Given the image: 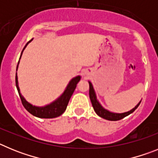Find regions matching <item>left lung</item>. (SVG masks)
Returning <instances> with one entry per match:
<instances>
[{"label":"left lung","instance_id":"8db88e82","mask_svg":"<svg viewBox=\"0 0 158 158\" xmlns=\"http://www.w3.org/2000/svg\"><path fill=\"white\" fill-rule=\"evenodd\" d=\"M89 97H90V100H91L93 109H94V111H96V114H97L99 116L101 117V118H105V119H107V120H110V121L120 120V119L123 118L124 117L127 116V115H129L130 114L134 112L135 109H137V107H139V104H140L141 103V102H139V104H137V106H135L133 109L131 110L130 111H127V112L121 113V114L110 112V111L104 109V107L100 105V103L98 102V100H96V94H95L94 89H93V85H92L91 82H89Z\"/></svg>","mask_w":158,"mask_h":158}]
</instances>
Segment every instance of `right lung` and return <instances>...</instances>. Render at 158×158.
<instances>
[{
    "label": "right lung",
    "mask_w": 158,
    "mask_h": 158,
    "mask_svg": "<svg viewBox=\"0 0 158 158\" xmlns=\"http://www.w3.org/2000/svg\"><path fill=\"white\" fill-rule=\"evenodd\" d=\"M31 40H30V41L26 44L24 48L23 49V51L24 50L25 47H27V44H28ZM23 51H22V53H23ZM22 53H21V55H22ZM21 55H20L19 58H21ZM18 64H19V62H18ZM17 67H18V65H17ZM17 67H16V69H17ZM80 79H81L80 76H77L76 77L73 78L72 80L70 81V82L69 83V85H68V86H67L66 89L65 90L63 94L60 96L58 100H55L54 102H53L52 104L45 106V107H35V106L31 105V104H29L28 102H27L26 100H25V99L23 98V96H21V94H20V93H19V86H18V80H17V76H16V88H17L18 93H19L20 100H21L22 104H23V107H25V109L27 110L28 112H30L31 115H35V116L39 117V118H55V117L59 116V115H61L62 114H63L64 111H65V109H66L68 103H69V99H70L71 96H72L73 92H74L75 89H76L77 87V83L79 82Z\"/></svg>",
    "instance_id": "1"
}]
</instances>
